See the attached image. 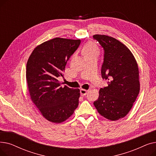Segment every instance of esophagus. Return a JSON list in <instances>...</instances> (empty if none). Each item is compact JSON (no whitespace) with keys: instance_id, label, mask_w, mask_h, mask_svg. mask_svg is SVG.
<instances>
[{"instance_id":"34e87169","label":"esophagus","mask_w":156,"mask_h":156,"mask_svg":"<svg viewBox=\"0 0 156 156\" xmlns=\"http://www.w3.org/2000/svg\"><path fill=\"white\" fill-rule=\"evenodd\" d=\"M88 90H87L85 89H81L80 90V94L81 95V96H83L87 94Z\"/></svg>"}]
</instances>
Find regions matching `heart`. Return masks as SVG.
Returning a JSON list of instances; mask_svg holds the SVG:
<instances>
[{
  "instance_id": "obj_1",
  "label": "heart",
  "mask_w": 156,
  "mask_h": 156,
  "mask_svg": "<svg viewBox=\"0 0 156 156\" xmlns=\"http://www.w3.org/2000/svg\"><path fill=\"white\" fill-rule=\"evenodd\" d=\"M82 52L85 57L93 54H99V48L93 42H87L83 47Z\"/></svg>"
}]
</instances>
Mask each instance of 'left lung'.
I'll return each mask as SVG.
<instances>
[{
    "instance_id": "obj_1",
    "label": "left lung",
    "mask_w": 156,
    "mask_h": 156,
    "mask_svg": "<svg viewBox=\"0 0 156 156\" xmlns=\"http://www.w3.org/2000/svg\"><path fill=\"white\" fill-rule=\"evenodd\" d=\"M104 50L101 75L108 80V86L99 90L94 102L98 112L105 118L117 121L126 116L140 92L136 61L129 49L113 37L94 35Z\"/></svg>"
}]
</instances>
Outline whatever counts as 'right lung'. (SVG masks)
Listing matches in <instances>:
<instances>
[{"label":"right lung","mask_w":156,"mask_h":156,"mask_svg":"<svg viewBox=\"0 0 156 156\" xmlns=\"http://www.w3.org/2000/svg\"><path fill=\"white\" fill-rule=\"evenodd\" d=\"M80 39L57 37L37 46L27 64L26 78L30 99L42 115L54 123L68 119L78 108L80 90L62 87L67 61L80 44Z\"/></svg>","instance_id":"1"}]
</instances>
